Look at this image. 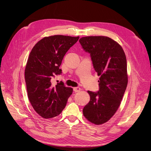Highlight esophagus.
I'll list each match as a JSON object with an SVG mask.
<instances>
[{
    "mask_svg": "<svg viewBox=\"0 0 151 151\" xmlns=\"http://www.w3.org/2000/svg\"><path fill=\"white\" fill-rule=\"evenodd\" d=\"M73 91L75 92H80L81 91V88H79V87H76V88H73Z\"/></svg>",
    "mask_w": 151,
    "mask_h": 151,
    "instance_id": "1",
    "label": "esophagus"
}]
</instances>
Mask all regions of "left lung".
<instances>
[{
	"label": "left lung",
	"mask_w": 151,
	"mask_h": 151,
	"mask_svg": "<svg viewBox=\"0 0 151 151\" xmlns=\"http://www.w3.org/2000/svg\"><path fill=\"white\" fill-rule=\"evenodd\" d=\"M79 42L90 54L93 68L100 76L99 90L88 91L91 99L83 114L93 124H104L116 112L127 86L125 54L122 47L108 37H85Z\"/></svg>",
	"instance_id": "obj_1"
}]
</instances>
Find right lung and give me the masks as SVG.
Here are the masks:
<instances>
[{
  "mask_svg": "<svg viewBox=\"0 0 151 151\" xmlns=\"http://www.w3.org/2000/svg\"><path fill=\"white\" fill-rule=\"evenodd\" d=\"M64 35L45 37L32 50L25 69L29 100L35 111L45 119L58 116L66 106L73 89L62 81L52 84L55 75H60L62 59L79 39Z\"/></svg>",
  "mask_w": 151,
  "mask_h": 151,
  "instance_id": "add662e5",
  "label": "right lung"
}]
</instances>
